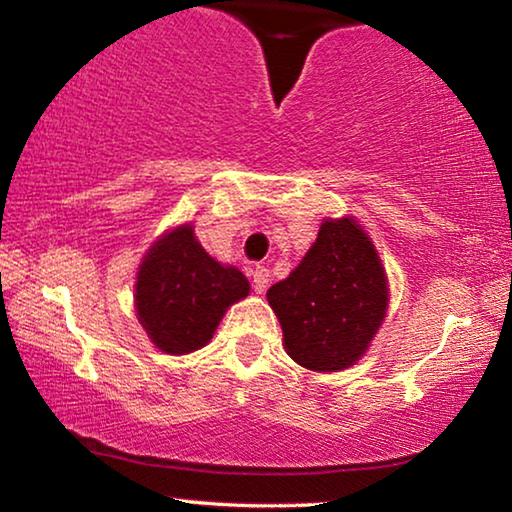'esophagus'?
<instances>
[{"label":"esophagus","mask_w":512,"mask_h":512,"mask_svg":"<svg viewBox=\"0 0 512 512\" xmlns=\"http://www.w3.org/2000/svg\"><path fill=\"white\" fill-rule=\"evenodd\" d=\"M268 280H271V275H268V268L257 266L253 271V289L257 293H264L266 287H268Z\"/></svg>","instance_id":"34e87169"}]
</instances>
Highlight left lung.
Listing matches in <instances>:
<instances>
[{"mask_svg":"<svg viewBox=\"0 0 512 512\" xmlns=\"http://www.w3.org/2000/svg\"><path fill=\"white\" fill-rule=\"evenodd\" d=\"M284 348L300 366L336 372L357 363L384 320L386 273L354 219H327L287 280L266 293Z\"/></svg>","mask_w":512,"mask_h":512,"instance_id":"obj_1","label":"left lung"}]
</instances>
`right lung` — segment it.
Returning <instances> with one entry per match:
<instances>
[{"label": "right lung", "mask_w": 512, "mask_h": 512, "mask_svg": "<svg viewBox=\"0 0 512 512\" xmlns=\"http://www.w3.org/2000/svg\"><path fill=\"white\" fill-rule=\"evenodd\" d=\"M135 291L149 339L167 354H187L212 339L225 309L246 298L250 284L235 266L205 253L192 225H180L146 253Z\"/></svg>", "instance_id": "add662e5"}]
</instances>
